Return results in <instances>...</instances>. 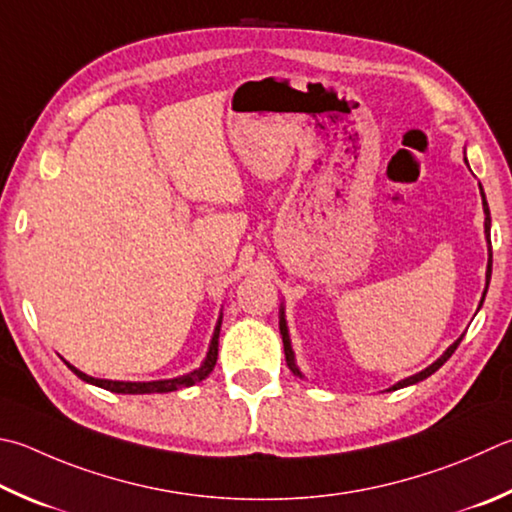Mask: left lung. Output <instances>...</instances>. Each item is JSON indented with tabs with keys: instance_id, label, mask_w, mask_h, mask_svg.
Returning a JSON list of instances; mask_svg holds the SVG:
<instances>
[{
	"instance_id": "obj_1",
	"label": "left lung",
	"mask_w": 512,
	"mask_h": 512,
	"mask_svg": "<svg viewBox=\"0 0 512 512\" xmlns=\"http://www.w3.org/2000/svg\"><path fill=\"white\" fill-rule=\"evenodd\" d=\"M483 194V192H481ZM483 210H486V235L490 237V210H488V203H486V197H483ZM490 273H492V250H490V259H488V275L486 277H490ZM280 331H282V342H284V353H286V362H288V369L293 371L295 376H302L300 374V369L295 367V360H293V349H291V340H288V331H286V322H284V315L280 318ZM459 342H461V338L454 342V345L443 353V356L434 362V365H430L427 369H423L421 374H416V376H410V378H405V380H401V383H396L392 389H401V387H407V385H414V383H418V380H425L427 376H432L436 369H439L445 360H448L452 353H454V349L459 347Z\"/></svg>"
}]
</instances>
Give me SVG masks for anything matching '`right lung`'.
I'll list each match as a JSON object with an SVG mask.
<instances>
[{
  "label": "right lung",
  "mask_w": 512,
  "mask_h": 512,
  "mask_svg": "<svg viewBox=\"0 0 512 512\" xmlns=\"http://www.w3.org/2000/svg\"><path fill=\"white\" fill-rule=\"evenodd\" d=\"M219 327H221V320L217 322V329H215V336H212L210 342V351L206 360H203V365L192 371L188 376H181V378H172V380H154V383H120V380H100V378H91L87 374H82L73 365H69V369L76 374L78 378L85 380V383H91L96 387L102 389H109V392H116V394H165V392H176V389H183V387H190L194 383H199V380L206 378L212 369H215V362H217V353H219Z\"/></svg>",
  "instance_id": "right-lung-1"
}]
</instances>
